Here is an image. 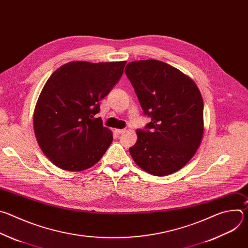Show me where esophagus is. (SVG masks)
I'll use <instances>...</instances> for the list:
<instances>
[{
  "label": "esophagus",
  "mask_w": 248,
  "mask_h": 248,
  "mask_svg": "<svg viewBox=\"0 0 248 248\" xmlns=\"http://www.w3.org/2000/svg\"><path fill=\"white\" fill-rule=\"evenodd\" d=\"M124 131V129H115V133L117 134V135H120L121 133H123Z\"/></svg>",
  "instance_id": "obj_1"
}]
</instances>
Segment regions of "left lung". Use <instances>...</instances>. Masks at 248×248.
Segmentation results:
<instances>
[{
    "instance_id": "1",
    "label": "left lung",
    "mask_w": 248,
    "mask_h": 248,
    "mask_svg": "<svg viewBox=\"0 0 248 248\" xmlns=\"http://www.w3.org/2000/svg\"><path fill=\"white\" fill-rule=\"evenodd\" d=\"M124 73L143 113L151 118L137 129L129 148L136 165L154 175H167L186 165L203 136V99L195 82L157 60L128 62Z\"/></svg>"
}]
</instances>
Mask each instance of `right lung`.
<instances>
[{
	"mask_svg": "<svg viewBox=\"0 0 248 248\" xmlns=\"http://www.w3.org/2000/svg\"><path fill=\"white\" fill-rule=\"evenodd\" d=\"M126 62H70L52 74L35 107L37 142L57 167L80 171L94 166L113 141L110 129L95 118L100 101L123 76Z\"/></svg>",
	"mask_w": 248,
	"mask_h": 248,
	"instance_id": "right-lung-1",
	"label": "right lung"
}]
</instances>
